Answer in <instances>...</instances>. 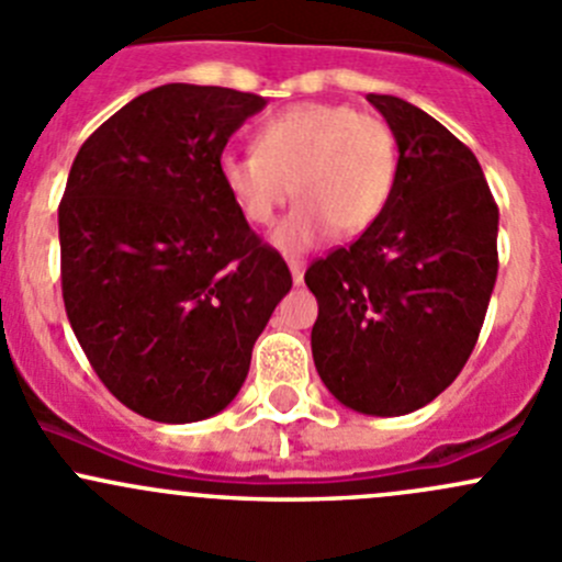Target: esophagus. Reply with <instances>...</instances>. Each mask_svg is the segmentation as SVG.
I'll return each mask as SVG.
<instances>
[{"instance_id":"obj_1","label":"esophagus","mask_w":562,"mask_h":562,"mask_svg":"<svg viewBox=\"0 0 562 562\" xmlns=\"http://www.w3.org/2000/svg\"><path fill=\"white\" fill-rule=\"evenodd\" d=\"M288 269H291L293 282H296V285H302V282H304V269H307L304 258H288Z\"/></svg>"}]
</instances>
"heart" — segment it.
I'll list each match as a JSON object with an SVG mask.
<instances>
[{
	"label": "heart",
	"mask_w": 562,
	"mask_h": 562,
	"mask_svg": "<svg viewBox=\"0 0 562 562\" xmlns=\"http://www.w3.org/2000/svg\"><path fill=\"white\" fill-rule=\"evenodd\" d=\"M396 160V135L381 116L302 103L266 119L255 149L223 151L217 173L249 225H269L293 187L299 203L277 225L274 245L299 252L331 231L359 236L370 228L394 190Z\"/></svg>",
	"instance_id": "obj_1"
}]
</instances>
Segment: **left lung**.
I'll return each mask as SVG.
<instances>
[{
    "label": "left lung",
    "mask_w": 562,
    "mask_h": 562,
    "mask_svg": "<svg viewBox=\"0 0 562 562\" xmlns=\"http://www.w3.org/2000/svg\"><path fill=\"white\" fill-rule=\"evenodd\" d=\"M396 135L381 217L304 274L317 299L313 359L350 411L405 416L454 383L497 280V203L473 151L438 119L367 94Z\"/></svg>",
    "instance_id": "left-lung-1"
}]
</instances>
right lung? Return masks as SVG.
<instances>
[{"label":"right lung","instance_id":"obj_1","mask_svg":"<svg viewBox=\"0 0 562 562\" xmlns=\"http://www.w3.org/2000/svg\"><path fill=\"white\" fill-rule=\"evenodd\" d=\"M263 98L166 83L100 124L59 203L61 296L105 389L138 416L225 411L293 280L217 173Z\"/></svg>","mask_w":562,"mask_h":562}]
</instances>
